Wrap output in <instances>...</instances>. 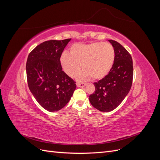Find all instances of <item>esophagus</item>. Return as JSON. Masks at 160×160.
<instances>
[{
    "label": "esophagus",
    "instance_id": "34e87169",
    "mask_svg": "<svg viewBox=\"0 0 160 160\" xmlns=\"http://www.w3.org/2000/svg\"><path fill=\"white\" fill-rule=\"evenodd\" d=\"M77 88H84V87L87 85L86 83H77Z\"/></svg>",
    "mask_w": 160,
    "mask_h": 160
}]
</instances>
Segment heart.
<instances>
[{
    "mask_svg": "<svg viewBox=\"0 0 160 160\" xmlns=\"http://www.w3.org/2000/svg\"><path fill=\"white\" fill-rule=\"evenodd\" d=\"M115 58L113 47L109 42H95L89 44L72 45L69 55L63 52L60 57L62 69L70 77L77 75L78 80L83 81L91 77L101 80L107 76L113 68Z\"/></svg>",
    "mask_w": 160,
    "mask_h": 160,
    "instance_id": "1",
    "label": "heart"
}]
</instances>
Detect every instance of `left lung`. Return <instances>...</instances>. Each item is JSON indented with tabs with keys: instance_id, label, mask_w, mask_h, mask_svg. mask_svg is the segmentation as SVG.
Masks as SVG:
<instances>
[{
	"instance_id": "8db88e82",
	"label": "left lung",
	"mask_w": 160,
	"mask_h": 160,
	"mask_svg": "<svg viewBox=\"0 0 160 160\" xmlns=\"http://www.w3.org/2000/svg\"><path fill=\"white\" fill-rule=\"evenodd\" d=\"M109 42L115 53L113 68L105 78L94 83L95 91L89 96L91 104L102 112L113 111L122 102L132 88L133 75L129 53L117 41Z\"/></svg>"
}]
</instances>
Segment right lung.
<instances>
[{
    "instance_id": "right-lung-1",
    "label": "right lung",
    "mask_w": 160,
    "mask_h": 160,
    "mask_svg": "<svg viewBox=\"0 0 160 160\" xmlns=\"http://www.w3.org/2000/svg\"><path fill=\"white\" fill-rule=\"evenodd\" d=\"M71 39L43 42L27 58L28 88L41 107L50 112L64 108L76 89L75 82L60 64V57Z\"/></svg>"
}]
</instances>
